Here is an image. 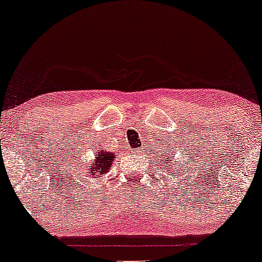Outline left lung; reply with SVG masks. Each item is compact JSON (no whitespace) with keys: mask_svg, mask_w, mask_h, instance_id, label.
Instances as JSON below:
<instances>
[{"mask_svg":"<svg viewBox=\"0 0 262 262\" xmlns=\"http://www.w3.org/2000/svg\"><path fill=\"white\" fill-rule=\"evenodd\" d=\"M162 156H164V152H162ZM169 156H171L170 154H169ZM169 156H165V158H162L161 159V164H166L167 166H169V169H167V171H170V167H173L172 166V160H173V158L172 159H170L169 160Z\"/></svg>","mask_w":262,"mask_h":262,"instance_id":"left-lung-1","label":"left lung"}]
</instances>
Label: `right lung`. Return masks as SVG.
<instances>
[{"label": "right lung", "instance_id": "1", "mask_svg": "<svg viewBox=\"0 0 262 262\" xmlns=\"http://www.w3.org/2000/svg\"><path fill=\"white\" fill-rule=\"evenodd\" d=\"M114 160L113 152H108L106 150L100 149L97 154L95 155V159L92 160V164L90 166H86V172L89 176H97L107 173L112 167ZM96 179V177H95Z\"/></svg>", "mask_w": 262, "mask_h": 262}]
</instances>
